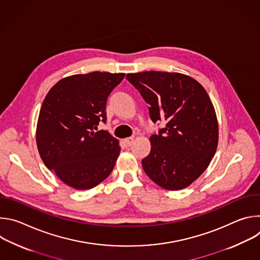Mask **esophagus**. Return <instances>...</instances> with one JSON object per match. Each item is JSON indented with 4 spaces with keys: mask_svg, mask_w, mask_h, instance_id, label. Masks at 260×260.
I'll use <instances>...</instances> for the list:
<instances>
[{
    "mask_svg": "<svg viewBox=\"0 0 260 260\" xmlns=\"http://www.w3.org/2000/svg\"><path fill=\"white\" fill-rule=\"evenodd\" d=\"M133 142H134V138H126V139L123 140V143H124V145H125L126 147L132 146Z\"/></svg>",
    "mask_w": 260,
    "mask_h": 260,
    "instance_id": "1",
    "label": "esophagus"
}]
</instances>
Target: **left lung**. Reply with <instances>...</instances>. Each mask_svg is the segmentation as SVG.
Segmentation results:
<instances>
[{
    "label": "left lung",
    "mask_w": 260,
    "mask_h": 260,
    "mask_svg": "<svg viewBox=\"0 0 260 260\" xmlns=\"http://www.w3.org/2000/svg\"><path fill=\"white\" fill-rule=\"evenodd\" d=\"M126 79L149 105L153 122L166 127L150 137L151 150L142 167L168 190L188 187L209 167L218 145V121L206 89L180 73L148 71Z\"/></svg>",
    "instance_id": "1"
}]
</instances>
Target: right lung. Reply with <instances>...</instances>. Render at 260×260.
<instances>
[{"mask_svg": "<svg viewBox=\"0 0 260 260\" xmlns=\"http://www.w3.org/2000/svg\"><path fill=\"white\" fill-rule=\"evenodd\" d=\"M124 73L91 72L62 78L46 94L37 123L36 141L44 165L68 186L78 190L95 187L114 169L119 141L107 131L110 92Z\"/></svg>", "mask_w": 260, "mask_h": 260, "instance_id": "add662e5", "label": "right lung"}]
</instances>
